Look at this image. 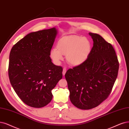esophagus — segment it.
<instances>
[{"instance_id":"esophagus-1","label":"esophagus","mask_w":129,"mask_h":129,"mask_svg":"<svg viewBox=\"0 0 129 129\" xmlns=\"http://www.w3.org/2000/svg\"><path fill=\"white\" fill-rule=\"evenodd\" d=\"M66 72V69L65 68H64L63 70V73H63V75H65Z\"/></svg>"}]
</instances>
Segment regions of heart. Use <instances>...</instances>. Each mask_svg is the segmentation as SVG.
<instances>
[{
    "instance_id": "1",
    "label": "heart",
    "mask_w": 129,
    "mask_h": 129,
    "mask_svg": "<svg viewBox=\"0 0 129 129\" xmlns=\"http://www.w3.org/2000/svg\"><path fill=\"white\" fill-rule=\"evenodd\" d=\"M90 49L91 44L86 38L70 36L60 39L57 48L51 49L50 55L57 65L63 60V55H66L68 63L72 66H77L83 63L87 59Z\"/></svg>"
}]
</instances>
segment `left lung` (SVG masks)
<instances>
[{
  "label": "left lung",
  "instance_id": "obj_1",
  "mask_svg": "<svg viewBox=\"0 0 129 129\" xmlns=\"http://www.w3.org/2000/svg\"><path fill=\"white\" fill-rule=\"evenodd\" d=\"M89 34L93 44L87 59L82 64L68 70L65 75L71 103L84 110L98 106L108 97L119 68L112 45L97 33Z\"/></svg>",
  "mask_w": 129,
  "mask_h": 129
}]
</instances>
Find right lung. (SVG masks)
Here are the masks:
<instances>
[{
    "label": "right lung",
    "mask_w": 129,
    "mask_h": 129,
    "mask_svg": "<svg viewBox=\"0 0 129 129\" xmlns=\"http://www.w3.org/2000/svg\"><path fill=\"white\" fill-rule=\"evenodd\" d=\"M58 33L56 27L31 32L14 45L9 54L8 75L23 102L35 108L51 101L63 69L51 62L50 52Z\"/></svg>",
    "instance_id": "right-lung-1"
}]
</instances>
